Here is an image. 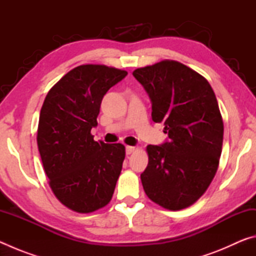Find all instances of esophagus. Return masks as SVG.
I'll return each mask as SVG.
<instances>
[{
	"label": "esophagus",
	"instance_id": "34e87169",
	"mask_svg": "<svg viewBox=\"0 0 256 256\" xmlns=\"http://www.w3.org/2000/svg\"><path fill=\"white\" fill-rule=\"evenodd\" d=\"M136 150V146H126V154H133Z\"/></svg>",
	"mask_w": 256,
	"mask_h": 256
}]
</instances>
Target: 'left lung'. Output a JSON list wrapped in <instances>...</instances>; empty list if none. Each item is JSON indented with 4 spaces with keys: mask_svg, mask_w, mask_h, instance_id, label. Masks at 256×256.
I'll return each instance as SVG.
<instances>
[{
    "mask_svg": "<svg viewBox=\"0 0 256 256\" xmlns=\"http://www.w3.org/2000/svg\"><path fill=\"white\" fill-rule=\"evenodd\" d=\"M133 76L152 102V120L164 123L170 136L162 146H146L142 186L164 209H185L206 193L218 170L224 122L216 94L204 76L177 60L138 68Z\"/></svg>",
    "mask_w": 256,
    "mask_h": 256,
    "instance_id": "8db88e82",
    "label": "left lung"
}]
</instances>
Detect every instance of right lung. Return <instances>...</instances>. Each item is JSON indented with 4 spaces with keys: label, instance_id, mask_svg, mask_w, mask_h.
I'll list each match as a JSON object with an SVG mask.
<instances>
[{
    "label": "right lung",
    "instance_id": "1",
    "mask_svg": "<svg viewBox=\"0 0 256 256\" xmlns=\"http://www.w3.org/2000/svg\"><path fill=\"white\" fill-rule=\"evenodd\" d=\"M128 74L120 68L84 64L52 86L42 104L37 144L56 198L68 209L90 214L110 202L125 146L94 141L92 128L102 97Z\"/></svg>",
    "mask_w": 256,
    "mask_h": 256
}]
</instances>
